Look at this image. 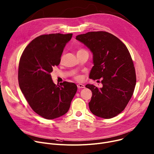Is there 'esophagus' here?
I'll use <instances>...</instances> for the list:
<instances>
[{
	"label": "esophagus",
	"mask_w": 154,
	"mask_h": 154,
	"mask_svg": "<svg viewBox=\"0 0 154 154\" xmlns=\"http://www.w3.org/2000/svg\"><path fill=\"white\" fill-rule=\"evenodd\" d=\"M77 87L79 88H85V86L83 85V84H77Z\"/></svg>",
	"instance_id": "esophagus-1"
}]
</instances>
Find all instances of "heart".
<instances>
[{"label": "heart", "instance_id": "1", "mask_svg": "<svg viewBox=\"0 0 154 154\" xmlns=\"http://www.w3.org/2000/svg\"><path fill=\"white\" fill-rule=\"evenodd\" d=\"M81 51H86V50H85L84 49H79V51H77V53L79 52H81ZM74 79L77 80V81H80L82 80V77L80 75H75L74 76Z\"/></svg>", "mask_w": 154, "mask_h": 154}]
</instances>
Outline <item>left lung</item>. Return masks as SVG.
Segmentation results:
<instances>
[{"label":"left lung","mask_w":154,"mask_h":154,"mask_svg":"<svg viewBox=\"0 0 154 154\" xmlns=\"http://www.w3.org/2000/svg\"><path fill=\"white\" fill-rule=\"evenodd\" d=\"M76 39L93 53L94 66L90 79H102V88L85 85L92 92L90 110L102 118H114L126 107L136 84L135 67L129 51L119 38L103 31L79 35Z\"/></svg>","instance_id":"left-lung-1"}]
</instances>
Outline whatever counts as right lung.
<instances>
[{"label":"right lung","mask_w":154,"mask_h":154,"mask_svg":"<svg viewBox=\"0 0 154 154\" xmlns=\"http://www.w3.org/2000/svg\"><path fill=\"white\" fill-rule=\"evenodd\" d=\"M72 36V33L40 35L28 45L20 59V88L32 109L47 119L66 114L77 90L74 83L66 81L56 85L51 75Z\"/></svg>","instance_id":"obj_1"}]
</instances>
